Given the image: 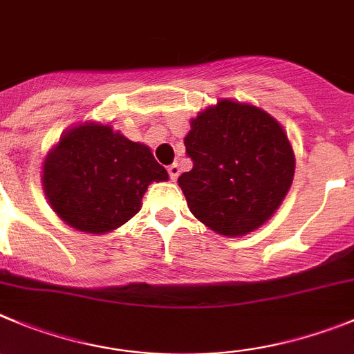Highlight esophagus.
<instances>
[{"label":"esophagus","mask_w":354,"mask_h":354,"mask_svg":"<svg viewBox=\"0 0 354 354\" xmlns=\"http://www.w3.org/2000/svg\"><path fill=\"white\" fill-rule=\"evenodd\" d=\"M179 174H180L179 163H171L170 167H168V175H170V179H171V180L177 179V177H179Z\"/></svg>","instance_id":"esophagus-1"}]
</instances>
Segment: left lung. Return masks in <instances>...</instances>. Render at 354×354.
Segmentation results:
<instances>
[{"mask_svg":"<svg viewBox=\"0 0 354 354\" xmlns=\"http://www.w3.org/2000/svg\"><path fill=\"white\" fill-rule=\"evenodd\" d=\"M184 145L193 168L177 183L191 214L219 235L265 225L293 183L286 131L258 106L219 100L191 119Z\"/></svg>","mask_w":354,"mask_h":354,"instance_id":"left-lung-1","label":"left lung"}]
</instances>
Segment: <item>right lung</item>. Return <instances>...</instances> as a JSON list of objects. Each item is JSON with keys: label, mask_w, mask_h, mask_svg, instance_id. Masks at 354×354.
Returning <instances> with one entry per match:
<instances>
[{"label": "right lung", "mask_w": 354, "mask_h": 354, "mask_svg": "<svg viewBox=\"0 0 354 354\" xmlns=\"http://www.w3.org/2000/svg\"><path fill=\"white\" fill-rule=\"evenodd\" d=\"M161 180L168 174L147 145L100 122L64 131L41 168L54 212L71 228L96 235L128 223L140 210L149 184Z\"/></svg>", "instance_id": "right-lung-1"}]
</instances>
